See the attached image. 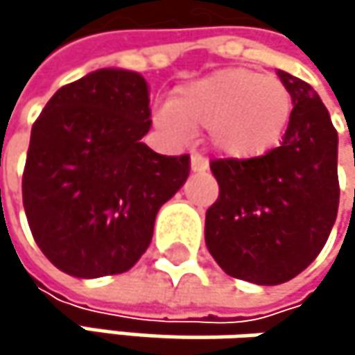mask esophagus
Here are the masks:
<instances>
[{"instance_id": "1", "label": "esophagus", "mask_w": 355, "mask_h": 355, "mask_svg": "<svg viewBox=\"0 0 355 355\" xmlns=\"http://www.w3.org/2000/svg\"><path fill=\"white\" fill-rule=\"evenodd\" d=\"M207 166H209V162H207V158H203L201 154H193V156H191V171H193V173L207 171Z\"/></svg>"}]
</instances>
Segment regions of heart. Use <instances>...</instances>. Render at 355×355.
Here are the masks:
<instances>
[{
  "instance_id": "b5f03b06",
  "label": "heart",
  "mask_w": 355,
  "mask_h": 355,
  "mask_svg": "<svg viewBox=\"0 0 355 355\" xmlns=\"http://www.w3.org/2000/svg\"><path fill=\"white\" fill-rule=\"evenodd\" d=\"M290 116L292 96L282 80L230 67L180 86L158 123L175 135L207 129L222 156L252 160L282 141Z\"/></svg>"
}]
</instances>
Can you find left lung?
<instances>
[{
  "mask_svg": "<svg viewBox=\"0 0 355 355\" xmlns=\"http://www.w3.org/2000/svg\"><path fill=\"white\" fill-rule=\"evenodd\" d=\"M292 96L282 144L252 160H214L220 184L205 245L232 277L277 286L304 271L337 218V131L311 84L277 71Z\"/></svg>",
  "mask_w": 355,
  "mask_h": 355,
  "instance_id": "1",
  "label": "left lung"
}]
</instances>
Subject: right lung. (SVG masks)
<instances>
[{
  "instance_id": "obj_1",
  "label": "right lung",
  "mask_w": 355,
  "mask_h": 355,
  "mask_svg": "<svg viewBox=\"0 0 355 355\" xmlns=\"http://www.w3.org/2000/svg\"><path fill=\"white\" fill-rule=\"evenodd\" d=\"M148 82L96 69L63 88L33 125L22 201L42 254L73 277L129 271L150 247L158 209L184 184L191 160L141 144Z\"/></svg>"
}]
</instances>
